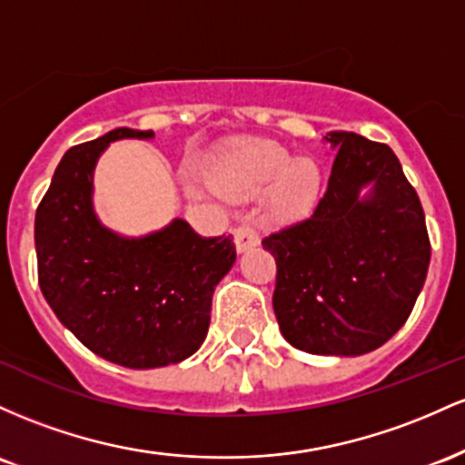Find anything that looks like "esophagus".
Wrapping results in <instances>:
<instances>
[{"mask_svg":"<svg viewBox=\"0 0 465 465\" xmlns=\"http://www.w3.org/2000/svg\"><path fill=\"white\" fill-rule=\"evenodd\" d=\"M232 237H234V246H237L239 252H243V250L257 246V242H259L257 228H254L250 222L239 223V226L232 231Z\"/></svg>","mask_w":465,"mask_h":465,"instance_id":"34e87169","label":"esophagus"}]
</instances>
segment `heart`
<instances>
[{
	"label": "heart",
	"instance_id": "1",
	"mask_svg": "<svg viewBox=\"0 0 465 465\" xmlns=\"http://www.w3.org/2000/svg\"><path fill=\"white\" fill-rule=\"evenodd\" d=\"M321 180L314 160H296L288 149L265 143L242 151L217 175V184L223 191L242 197L259 195L274 184L270 211L281 222H292L312 211Z\"/></svg>",
	"mask_w": 465,
	"mask_h": 465
}]
</instances>
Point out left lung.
<instances>
[{
	"label": "left lung",
	"mask_w": 465,
	"mask_h": 465,
	"mask_svg": "<svg viewBox=\"0 0 465 465\" xmlns=\"http://www.w3.org/2000/svg\"><path fill=\"white\" fill-rule=\"evenodd\" d=\"M338 149L312 217L263 239L276 261L274 314L292 347L362 356L406 322L424 288L430 242L398 155L364 135L331 132ZM372 186L367 198L359 191Z\"/></svg>",
	"instance_id": "1"
}]
</instances>
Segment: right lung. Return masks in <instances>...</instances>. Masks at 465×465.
Returning a JSON list of instances; mask_svg holds the SVG:
<instances>
[{
  "label": "right lung",
  "mask_w": 465,
  "mask_h": 465,
  "mask_svg": "<svg viewBox=\"0 0 465 465\" xmlns=\"http://www.w3.org/2000/svg\"><path fill=\"white\" fill-rule=\"evenodd\" d=\"M118 127L64 155L35 215L39 288L56 318L96 356L129 369L182 362L204 342L215 285L232 268L231 234L200 237L184 219L147 237H120L94 215L98 155Z\"/></svg>",
  "instance_id": "1"
}]
</instances>
